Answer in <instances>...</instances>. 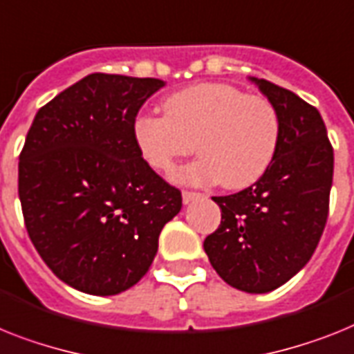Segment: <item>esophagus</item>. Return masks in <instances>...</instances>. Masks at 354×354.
<instances>
[{
  "label": "esophagus",
  "mask_w": 354,
  "mask_h": 354,
  "mask_svg": "<svg viewBox=\"0 0 354 354\" xmlns=\"http://www.w3.org/2000/svg\"><path fill=\"white\" fill-rule=\"evenodd\" d=\"M200 192H191V191H183L182 192V198H183V203L185 205H189L191 203V201H194V200H198V198H200Z\"/></svg>",
  "instance_id": "1"
}]
</instances>
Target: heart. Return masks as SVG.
<instances>
[{"label":"heart","instance_id":"b5f03b06","mask_svg":"<svg viewBox=\"0 0 354 354\" xmlns=\"http://www.w3.org/2000/svg\"><path fill=\"white\" fill-rule=\"evenodd\" d=\"M165 117L138 115L136 147L160 172L196 151L201 154L174 174L192 185L219 182L230 191L254 185L272 165L281 138L277 109L266 97L245 95L225 82H203L169 95Z\"/></svg>","mask_w":354,"mask_h":354}]
</instances>
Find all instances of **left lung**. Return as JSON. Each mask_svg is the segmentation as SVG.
Listing matches in <instances>:
<instances>
[{"label": "left lung", "instance_id": "obj_1", "mask_svg": "<svg viewBox=\"0 0 354 354\" xmlns=\"http://www.w3.org/2000/svg\"><path fill=\"white\" fill-rule=\"evenodd\" d=\"M250 81L277 109V153L254 185L214 198L221 225L203 248L225 283L268 293L301 272L319 245L328 221L333 147L317 108L273 82Z\"/></svg>", "mask_w": 354, "mask_h": 354}]
</instances>
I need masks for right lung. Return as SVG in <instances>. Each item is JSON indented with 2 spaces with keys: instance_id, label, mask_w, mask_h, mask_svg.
Segmentation results:
<instances>
[{
  "instance_id": "right-lung-1",
  "label": "right lung",
  "mask_w": 354,
  "mask_h": 354,
  "mask_svg": "<svg viewBox=\"0 0 354 354\" xmlns=\"http://www.w3.org/2000/svg\"><path fill=\"white\" fill-rule=\"evenodd\" d=\"M160 79L91 73L50 100L19 154V200L35 250L62 283L117 295L144 277L182 192L142 158L133 122Z\"/></svg>"
}]
</instances>
